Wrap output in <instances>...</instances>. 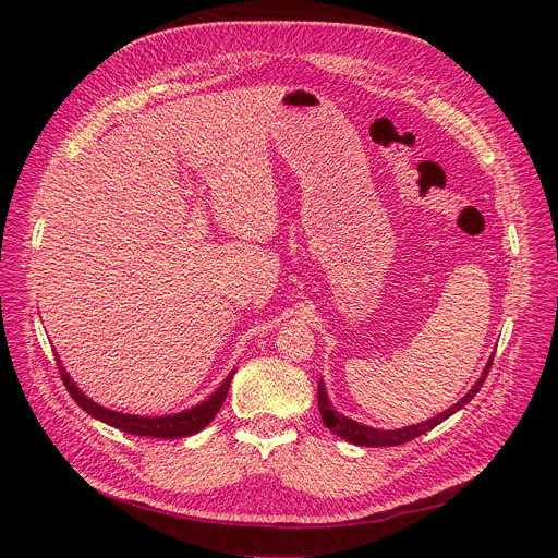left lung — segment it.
Here are the masks:
<instances>
[{"label":"left lung","mask_w":558,"mask_h":558,"mask_svg":"<svg viewBox=\"0 0 558 558\" xmlns=\"http://www.w3.org/2000/svg\"><path fill=\"white\" fill-rule=\"evenodd\" d=\"M493 357H495V355H490V360H488L484 373L480 375V379L474 381V386L461 397V400H459L457 404H452V407L446 409L444 413H439V415H435V417H430V420H426V422H422V424H413V426H404V428H395V430H381V428L364 426V424H360V422H355V420H349V417H344L342 413H338V411L333 409V404H331V400H329V395H327V388H325V381H323V379L317 381V409H320L323 422H325V426H327L331 433H336L338 437H342V439H347V441H351V444H355V446H368V448L400 446V444H407V441H411V439H415V437H420V435L433 430L435 426H439L441 422H446L450 415H454L457 411H461V409L472 400V397H474L476 392H480V388L484 386V381H486V377H488V371H490V364H493Z\"/></svg>","instance_id":"obj_1"}]
</instances>
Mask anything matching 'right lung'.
<instances>
[{
    "instance_id": "1",
    "label": "right lung",
    "mask_w": 558,
    "mask_h": 558,
    "mask_svg": "<svg viewBox=\"0 0 558 558\" xmlns=\"http://www.w3.org/2000/svg\"><path fill=\"white\" fill-rule=\"evenodd\" d=\"M57 364H59V373H61V379H63L68 392L72 395V400L82 407L88 415H93L95 420H99L112 428H119L123 433L138 435V437H156V439H177V437H190V435L201 433L220 411L225 397H227V390H229V384L235 373V368H231L229 375L220 381V386L201 404L185 409L181 413H172V415H149L147 417V415H130V413L110 411V409L97 404L72 381V377L68 375V371L63 368L59 357H57Z\"/></svg>"
}]
</instances>
